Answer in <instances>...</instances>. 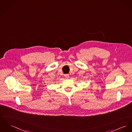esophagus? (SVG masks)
<instances>
[{
    "label": "esophagus",
    "mask_w": 132,
    "mask_h": 132,
    "mask_svg": "<svg viewBox=\"0 0 132 132\" xmlns=\"http://www.w3.org/2000/svg\"><path fill=\"white\" fill-rule=\"evenodd\" d=\"M64 77L66 79H68V78H69V75H64Z\"/></svg>",
    "instance_id": "1"
}]
</instances>
